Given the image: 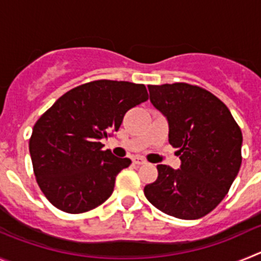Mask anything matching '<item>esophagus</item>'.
<instances>
[{
	"label": "esophagus",
	"mask_w": 261,
	"mask_h": 261,
	"mask_svg": "<svg viewBox=\"0 0 261 261\" xmlns=\"http://www.w3.org/2000/svg\"><path fill=\"white\" fill-rule=\"evenodd\" d=\"M133 163H135V165H145V163H146V161L142 158H140V156H135V158H133Z\"/></svg>",
	"instance_id": "34e87169"
}]
</instances>
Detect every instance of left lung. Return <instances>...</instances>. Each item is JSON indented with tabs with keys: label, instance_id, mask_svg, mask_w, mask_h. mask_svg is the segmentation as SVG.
Masks as SVG:
<instances>
[{
	"label": "left lung",
	"instance_id": "obj_1",
	"mask_svg": "<svg viewBox=\"0 0 261 261\" xmlns=\"http://www.w3.org/2000/svg\"><path fill=\"white\" fill-rule=\"evenodd\" d=\"M150 102L167 117L168 142L179 149L180 168L158 165V177L144 188L163 213L197 220L229 192L242 163V130L229 108L195 85H149Z\"/></svg>",
	"mask_w": 261,
	"mask_h": 261
}]
</instances>
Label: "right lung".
I'll use <instances>...</instances> for the list:
<instances>
[{
    "instance_id": "right-lung-1",
    "label": "right lung",
    "mask_w": 261,
    "mask_h": 261,
    "mask_svg": "<svg viewBox=\"0 0 261 261\" xmlns=\"http://www.w3.org/2000/svg\"><path fill=\"white\" fill-rule=\"evenodd\" d=\"M147 99L145 85L98 80L69 90L39 117L30 154L36 181L53 206L84 213L112 195L117 174L132 162L102 150L100 141Z\"/></svg>"
}]
</instances>
